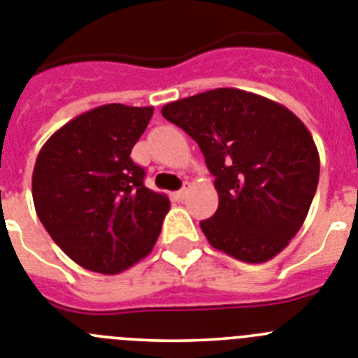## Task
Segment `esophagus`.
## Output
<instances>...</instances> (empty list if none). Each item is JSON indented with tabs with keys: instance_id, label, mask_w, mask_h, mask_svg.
I'll use <instances>...</instances> for the list:
<instances>
[{
	"instance_id": "1",
	"label": "esophagus",
	"mask_w": 358,
	"mask_h": 358,
	"mask_svg": "<svg viewBox=\"0 0 358 358\" xmlns=\"http://www.w3.org/2000/svg\"><path fill=\"white\" fill-rule=\"evenodd\" d=\"M173 196H175L176 201H182L183 198H185V189H180V191H176Z\"/></svg>"
}]
</instances>
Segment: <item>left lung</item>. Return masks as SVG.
Instances as JSON below:
<instances>
[{
    "label": "left lung",
    "mask_w": 358,
    "mask_h": 358,
    "mask_svg": "<svg viewBox=\"0 0 358 358\" xmlns=\"http://www.w3.org/2000/svg\"><path fill=\"white\" fill-rule=\"evenodd\" d=\"M162 115L200 145L217 210L200 222L216 250L245 263L278 256L303 227L319 183V151L288 108L216 88L169 102Z\"/></svg>",
    "instance_id": "1"
}]
</instances>
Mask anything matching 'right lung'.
<instances>
[{"mask_svg": "<svg viewBox=\"0 0 358 358\" xmlns=\"http://www.w3.org/2000/svg\"><path fill=\"white\" fill-rule=\"evenodd\" d=\"M153 108L104 104L50 136L32 175L36 213L83 268L119 273L153 250L169 198L144 185L131 149Z\"/></svg>", "mask_w": 358, "mask_h": 358, "instance_id": "add662e5", "label": "right lung"}]
</instances>
